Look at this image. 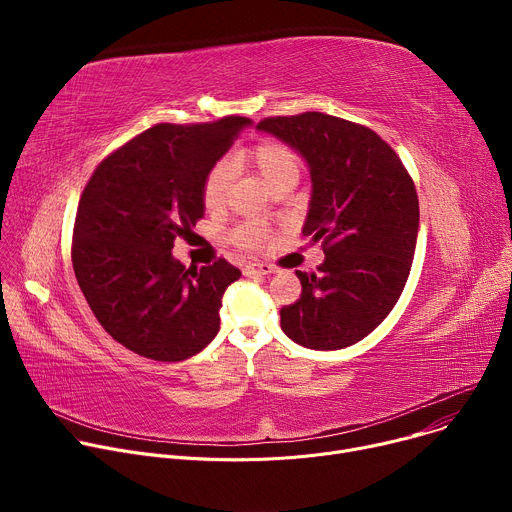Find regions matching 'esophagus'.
Instances as JSON below:
<instances>
[{"mask_svg":"<svg viewBox=\"0 0 512 512\" xmlns=\"http://www.w3.org/2000/svg\"><path fill=\"white\" fill-rule=\"evenodd\" d=\"M273 271H275V267L269 265V263H247L243 267L245 275H269Z\"/></svg>","mask_w":512,"mask_h":512,"instance_id":"obj_1","label":"esophagus"}]
</instances>
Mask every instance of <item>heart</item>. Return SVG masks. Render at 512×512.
<instances>
[{"label":"heart","mask_w":512,"mask_h":512,"mask_svg":"<svg viewBox=\"0 0 512 512\" xmlns=\"http://www.w3.org/2000/svg\"><path fill=\"white\" fill-rule=\"evenodd\" d=\"M239 160L249 162L259 172L263 182L271 188V192L289 180H298L300 176L298 158L281 143H273V141L261 143L257 148L241 154ZM233 178H235V164L229 158L218 160L208 170L202 184V202L206 208L216 210L227 202ZM269 237H271L269 229L263 223H253V221L243 223L231 231V241L241 249H261L267 245Z\"/></svg>","instance_id":"heart-1"}]
</instances>
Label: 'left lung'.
<instances>
[{"label":"left lung","mask_w":512,"mask_h":512,"mask_svg":"<svg viewBox=\"0 0 512 512\" xmlns=\"http://www.w3.org/2000/svg\"><path fill=\"white\" fill-rule=\"evenodd\" d=\"M310 168L304 237L324 241L318 273L296 271L302 296L281 308V330L312 350H340L369 336L407 283L419 229L411 176L373 129L318 111L257 125Z\"/></svg>","instance_id":"obj_1"}]
</instances>
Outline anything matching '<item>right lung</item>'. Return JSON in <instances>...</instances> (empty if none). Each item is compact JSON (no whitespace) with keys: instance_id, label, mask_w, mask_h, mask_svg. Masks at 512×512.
I'll return each mask as SVG.
<instances>
[{"instance_id":"1","label":"right lung","mask_w":512,"mask_h":512,"mask_svg":"<svg viewBox=\"0 0 512 512\" xmlns=\"http://www.w3.org/2000/svg\"><path fill=\"white\" fill-rule=\"evenodd\" d=\"M247 117L158 123L105 158L83 190L72 267L95 318L127 350L162 362L212 342L225 289L241 277L229 261L184 267L174 241L204 216L202 184Z\"/></svg>"}]
</instances>
